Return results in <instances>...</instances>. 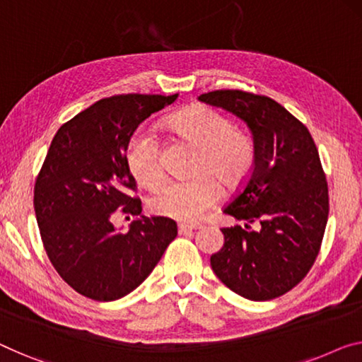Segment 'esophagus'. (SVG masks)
<instances>
[{
	"instance_id": "1",
	"label": "esophagus",
	"mask_w": 362,
	"mask_h": 362,
	"mask_svg": "<svg viewBox=\"0 0 362 362\" xmlns=\"http://www.w3.org/2000/svg\"><path fill=\"white\" fill-rule=\"evenodd\" d=\"M202 229V224H193V223H179V233L185 234L190 233V230H197Z\"/></svg>"
}]
</instances>
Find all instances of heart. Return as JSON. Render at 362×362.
<instances>
[{
    "label": "heart",
    "instance_id": "heart-1",
    "mask_svg": "<svg viewBox=\"0 0 362 362\" xmlns=\"http://www.w3.org/2000/svg\"><path fill=\"white\" fill-rule=\"evenodd\" d=\"M177 136L198 148L197 177L190 180H167L149 199L151 211L174 219H198L218 202L221 187L235 185L249 174L253 164L252 139L233 128L228 118L209 107L193 105L169 118ZM127 163L138 183L154 188L163 180L164 165L158 134L138 128L127 149Z\"/></svg>",
    "mask_w": 362,
    "mask_h": 362
}]
</instances>
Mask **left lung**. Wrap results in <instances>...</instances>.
I'll use <instances>...</instances> for the list:
<instances>
[{"label":"left lung","mask_w":362,"mask_h":362,"mask_svg":"<svg viewBox=\"0 0 362 362\" xmlns=\"http://www.w3.org/2000/svg\"><path fill=\"white\" fill-rule=\"evenodd\" d=\"M198 100L240 118L253 139V169L224 208L245 226L221 229L224 245L211 255L213 272L245 299L279 298L309 273L325 233L328 187L319 151L309 129L269 97L226 89Z\"/></svg>","instance_id":"obj_1"}]
</instances>
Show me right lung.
Returning <instances> with one entry per match:
<instances>
[{
    "mask_svg": "<svg viewBox=\"0 0 362 362\" xmlns=\"http://www.w3.org/2000/svg\"><path fill=\"white\" fill-rule=\"evenodd\" d=\"M174 95H113L64 123L35 180L34 208L43 247L58 274L86 298L117 300L146 279L177 237L175 221L139 216L128 233L113 226L117 209L141 214L127 195L134 179L128 141Z\"/></svg>",
    "mask_w": 362,
    "mask_h": 362,
    "instance_id": "1",
    "label": "right lung"
}]
</instances>
